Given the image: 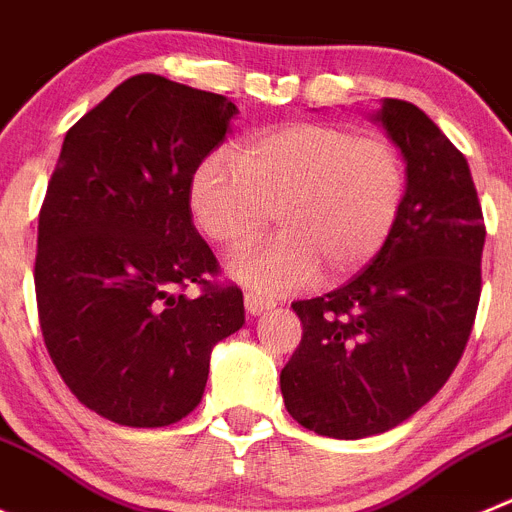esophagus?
<instances>
[{"instance_id": "esophagus-1", "label": "esophagus", "mask_w": 512, "mask_h": 512, "mask_svg": "<svg viewBox=\"0 0 512 512\" xmlns=\"http://www.w3.org/2000/svg\"><path fill=\"white\" fill-rule=\"evenodd\" d=\"M245 308L250 316H260L262 311L273 308V301L265 296H260V293H245Z\"/></svg>"}]
</instances>
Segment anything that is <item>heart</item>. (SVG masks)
Wrapping results in <instances>:
<instances>
[{
	"mask_svg": "<svg viewBox=\"0 0 512 512\" xmlns=\"http://www.w3.org/2000/svg\"><path fill=\"white\" fill-rule=\"evenodd\" d=\"M237 162L214 153L191 178V214L229 252L255 245L270 211L280 234L239 257L232 275L278 296L357 273L388 245L405 199L395 147L342 124L296 122L250 137Z\"/></svg>",
	"mask_w": 512,
	"mask_h": 512,
	"instance_id": "obj_1",
	"label": "heart"
}]
</instances>
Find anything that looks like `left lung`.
I'll return each mask as SVG.
<instances>
[{
  "instance_id": "obj_1",
  "label": "left lung",
  "mask_w": 512,
  "mask_h": 512,
  "mask_svg": "<svg viewBox=\"0 0 512 512\" xmlns=\"http://www.w3.org/2000/svg\"><path fill=\"white\" fill-rule=\"evenodd\" d=\"M405 160L388 245L347 285L293 311L303 336L280 372L285 408L331 439L385 434L434 398L472 334L485 222L467 158L416 104L372 114Z\"/></svg>"
}]
</instances>
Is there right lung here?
I'll use <instances>...</instances> for the list:
<instances>
[{
	"label": "right lung",
	"instance_id": "add662e5",
	"mask_svg": "<svg viewBox=\"0 0 512 512\" xmlns=\"http://www.w3.org/2000/svg\"><path fill=\"white\" fill-rule=\"evenodd\" d=\"M234 114L227 96L140 73L63 140L38 224L40 329L71 393L119 426L188 416L211 349L245 324L242 290L209 280L188 201ZM188 282L199 299L177 293Z\"/></svg>",
	"mask_w": 512,
	"mask_h": 512
}]
</instances>
